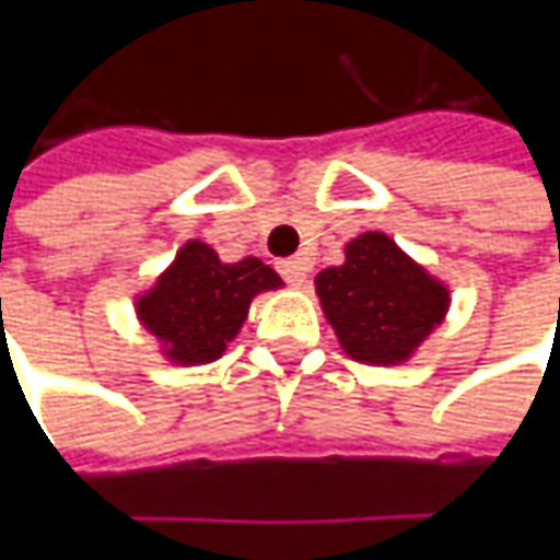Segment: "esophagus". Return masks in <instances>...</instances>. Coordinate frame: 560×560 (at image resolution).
<instances>
[{
	"label": "esophagus",
	"instance_id": "esophagus-1",
	"mask_svg": "<svg viewBox=\"0 0 560 560\" xmlns=\"http://www.w3.org/2000/svg\"><path fill=\"white\" fill-rule=\"evenodd\" d=\"M308 270H312V261L308 258H287L280 261V277L290 283V287H302L308 280Z\"/></svg>",
	"mask_w": 560,
	"mask_h": 560
}]
</instances>
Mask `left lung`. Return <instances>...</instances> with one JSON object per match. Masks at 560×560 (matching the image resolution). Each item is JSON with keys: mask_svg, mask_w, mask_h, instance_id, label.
<instances>
[{"mask_svg": "<svg viewBox=\"0 0 560 560\" xmlns=\"http://www.w3.org/2000/svg\"><path fill=\"white\" fill-rule=\"evenodd\" d=\"M346 355L364 364H398L442 324L448 290L415 265L386 233H361L346 261L314 280Z\"/></svg>", "mask_w": 560, "mask_h": 560, "instance_id": "8db88e82", "label": "left lung"}]
</instances>
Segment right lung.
Instances as JSON below:
<instances>
[{
	"label": "right lung",
	"mask_w": 560,
	"mask_h": 560,
	"mask_svg": "<svg viewBox=\"0 0 560 560\" xmlns=\"http://www.w3.org/2000/svg\"><path fill=\"white\" fill-rule=\"evenodd\" d=\"M277 287L280 277L265 261L224 265L214 248L189 240L159 283L140 295L137 314L171 361L208 364L224 355L226 342L240 334L252 299Z\"/></svg>",
	"instance_id": "obj_1"
}]
</instances>
